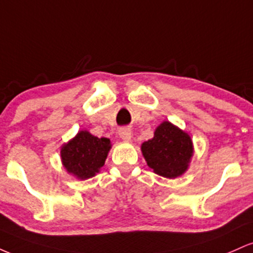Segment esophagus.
<instances>
[{
	"label": "esophagus",
	"mask_w": 253,
	"mask_h": 253,
	"mask_svg": "<svg viewBox=\"0 0 253 253\" xmlns=\"http://www.w3.org/2000/svg\"><path fill=\"white\" fill-rule=\"evenodd\" d=\"M119 135H120V138L123 139V140H130V138H132V130L129 128H127V127H124V128H121L119 130Z\"/></svg>",
	"instance_id": "obj_1"
}]
</instances>
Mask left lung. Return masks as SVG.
<instances>
[{"label":"left lung","instance_id":"1","mask_svg":"<svg viewBox=\"0 0 253 253\" xmlns=\"http://www.w3.org/2000/svg\"><path fill=\"white\" fill-rule=\"evenodd\" d=\"M141 152L157 175L175 178L188 169L194 147L188 133L163 121L156 128L153 138L141 144Z\"/></svg>","mask_w":253,"mask_h":253}]
</instances>
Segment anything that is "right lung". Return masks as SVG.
I'll use <instances>...</instances> for the list:
<instances>
[{
	"mask_svg": "<svg viewBox=\"0 0 253 253\" xmlns=\"http://www.w3.org/2000/svg\"><path fill=\"white\" fill-rule=\"evenodd\" d=\"M110 147L108 138H97L88 130H80L60 149L63 167L78 179L91 178L100 172Z\"/></svg>",
	"mask_w": 253,
	"mask_h": 253,
	"instance_id": "obj_1",
	"label": "right lung"
}]
</instances>
